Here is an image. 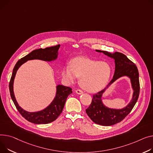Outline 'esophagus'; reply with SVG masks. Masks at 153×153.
I'll use <instances>...</instances> for the list:
<instances>
[{
  "label": "esophagus",
  "mask_w": 153,
  "mask_h": 153,
  "mask_svg": "<svg viewBox=\"0 0 153 153\" xmlns=\"http://www.w3.org/2000/svg\"><path fill=\"white\" fill-rule=\"evenodd\" d=\"M76 93L77 94L81 95V94H83V91H82V90H80V89H77V90H76Z\"/></svg>",
  "instance_id": "esophagus-1"
}]
</instances>
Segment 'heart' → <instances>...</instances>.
<instances>
[{
	"label": "heart",
	"instance_id": "obj_1",
	"mask_svg": "<svg viewBox=\"0 0 153 153\" xmlns=\"http://www.w3.org/2000/svg\"><path fill=\"white\" fill-rule=\"evenodd\" d=\"M111 72V68L106 62L77 57L63 68L62 75L69 82H74L77 77H80L81 87L90 92H96L106 86Z\"/></svg>",
	"mask_w": 153,
	"mask_h": 153
}]
</instances>
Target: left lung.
<instances>
[{"label":"left lung","mask_w":153,"mask_h":153,"mask_svg":"<svg viewBox=\"0 0 153 153\" xmlns=\"http://www.w3.org/2000/svg\"><path fill=\"white\" fill-rule=\"evenodd\" d=\"M97 52H102L106 55L113 58L115 60V72L113 79L107 87L93 95L91 103L85 110L88 117L95 124L110 126L120 123L130 113L134 107L138 100L140 94L139 73L137 66L130 60L124 54L120 52L111 53L106 51L96 50ZM126 75L130 77L132 88L134 89L133 98L130 103L126 108L121 110L108 108L104 106L101 101V96L112 83L119 77Z\"/></svg>","instance_id":"left-lung-1"}]
</instances>
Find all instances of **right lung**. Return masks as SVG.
<instances>
[{
	"label": "right lung",
	"mask_w": 153,
	"mask_h": 153,
	"mask_svg": "<svg viewBox=\"0 0 153 153\" xmlns=\"http://www.w3.org/2000/svg\"><path fill=\"white\" fill-rule=\"evenodd\" d=\"M59 46V45H57L45 48L34 50L28 55L18 60L13 68V73L9 83L10 96L20 114L30 123L36 124H46L55 120L59 115L62 113L67 97L69 95L72 94V88L62 85H58L56 87V97L52 103L42 111L35 112V113H29L19 106L15 98L13 93V81L16 73L19 66L27 60L38 59L50 62V61L55 59L58 56Z\"/></svg>",
	"instance_id": "1"
}]
</instances>
